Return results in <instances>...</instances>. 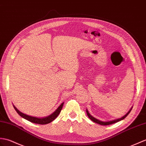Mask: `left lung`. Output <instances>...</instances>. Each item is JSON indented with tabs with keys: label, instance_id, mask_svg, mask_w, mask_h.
<instances>
[{
	"label": "left lung",
	"instance_id": "1",
	"mask_svg": "<svg viewBox=\"0 0 146 146\" xmlns=\"http://www.w3.org/2000/svg\"><path fill=\"white\" fill-rule=\"evenodd\" d=\"M132 108H131V110L128 111V113H127L126 114H125L124 116H123L122 117L119 118V119H117L112 120V121H106V122H104V121H100V120H98V119H96V118L94 117L93 116H91V115L90 114V113L88 112V110H87V109H86V113H87L88 116V117L90 118V119L91 121H93V122H94V123H97V124H99L103 125V126H105V125H110V124H112L116 123H117V122H118V121H121V120L124 119V118L126 117L129 114V113H130L131 111V110H132Z\"/></svg>",
	"mask_w": 146,
	"mask_h": 146
}]
</instances>
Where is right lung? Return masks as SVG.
I'll return each instance as SVG.
<instances>
[{"label":"right lung","mask_w":146,"mask_h":146,"mask_svg":"<svg viewBox=\"0 0 146 146\" xmlns=\"http://www.w3.org/2000/svg\"><path fill=\"white\" fill-rule=\"evenodd\" d=\"M63 103H64L61 104L60 106L57 108V110L55 112H53L52 114H50V116H48L45 117H41V118L29 116V115L23 114L22 113V112H20V111H19L17 109L14 105H13V108H14L15 111L17 112V113L20 115V116L22 117L23 118H24V119L27 120H28L29 121L32 122L33 123L38 124H46L51 123V122H52L54 119H56L60 113L61 112V110H62Z\"/></svg>","instance_id":"1"}]
</instances>
